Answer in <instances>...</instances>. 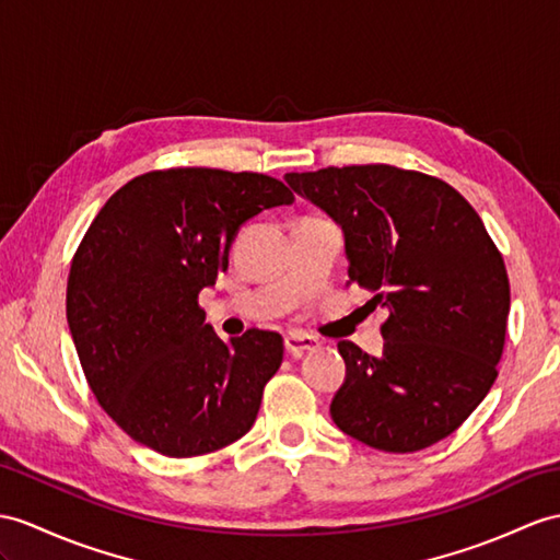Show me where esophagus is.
Returning <instances> with one entry per match:
<instances>
[{
  "label": "esophagus",
  "mask_w": 560,
  "mask_h": 560,
  "mask_svg": "<svg viewBox=\"0 0 560 560\" xmlns=\"http://www.w3.org/2000/svg\"><path fill=\"white\" fill-rule=\"evenodd\" d=\"M318 347H320L318 339H313V337H308V335L294 332V335L284 337V351H288L290 357H294V359L304 357L306 351H313V349H318Z\"/></svg>",
  "instance_id": "1"
}]
</instances>
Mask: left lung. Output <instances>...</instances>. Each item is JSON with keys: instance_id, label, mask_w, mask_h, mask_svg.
Segmentation results:
<instances>
[{"instance_id": "left-lung-1", "label": "left lung", "mask_w": 560, "mask_h": 560, "mask_svg": "<svg viewBox=\"0 0 560 560\" xmlns=\"http://www.w3.org/2000/svg\"><path fill=\"white\" fill-rule=\"evenodd\" d=\"M296 195L345 230L349 282L383 306V357L337 345L347 380L335 425L387 454L458 430L492 389L506 345L511 284L482 218L452 185L387 163L288 173Z\"/></svg>"}]
</instances>
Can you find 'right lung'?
<instances>
[{
    "label": "right lung",
    "instance_id": "right-lung-1",
    "mask_svg": "<svg viewBox=\"0 0 560 560\" xmlns=\"http://www.w3.org/2000/svg\"><path fill=\"white\" fill-rule=\"evenodd\" d=\"M292 201L278 177L192 166L132 177L94 215L66 318L92 394L135 442L189 458L252 430L282 337L252 327L225 345L199 292L228 270L244 221Z\"/></svg>",
    "mask_w": 560,
    "mask_h": 560
}]
</instances>
